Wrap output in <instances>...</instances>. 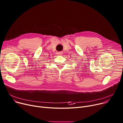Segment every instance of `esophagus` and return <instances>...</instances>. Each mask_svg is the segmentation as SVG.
I'll list each match as a JSON object with an SVG mask.
<instances>
[{
    "label": "esophagus",
    "mask_w": 123,
    "mask_h": 123,
    "mask_svg": "<svg viewBox=\"0 0 123 123\" xmlns=\"http://www.w3.org/2000/svg\"><path fill=\"white\" fill-rule=\"evenodd\" d=\"M62 53L61 52H59V53H58V55H62Z\"/></svg>",
    "instance_id": "34e87169"
}]
</instances>
